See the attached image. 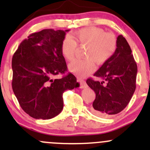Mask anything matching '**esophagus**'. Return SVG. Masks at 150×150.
<instances>
[{"mask_svg": "<svg viewBox=\"0 0 150 150\" xmlns=\"http://www.w3.org/2000/svg\"><path fill=\"white\" fill-rule=\"evenodd\" d=\"M78 81V82L80 83V87H81V88H86L87 84H86V81H84L83 79H82V78H79Z\"/></svg>", "mask_w": 150, "mask_h": 150, "instance_id": "esophagus-1", "label": "esophagus"}]
</instances>
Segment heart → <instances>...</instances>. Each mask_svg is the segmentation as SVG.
Instances as JSON below:
<instances>
[{"label": "heart", "mask_w": 150, "mask_h": 150, "mask_svg": "<svg viewBox=\"0 0 150 150\" xmlns=\"http://www.w3.org/2000/svg\"><path fill=\"white\" fill-rule=\"evenodd\" d=\"M77 45H87L85 56L87 59H75L69 64L70 72L77 76H85L94 69V62L101 65L111 58L117 49V42L111 33H105L104 30L95 26H89L73 32L66 36L61 45L64 57L72 60L75 54Z\"/></svg>", "instance_id": "heart-1"}]
</instances>
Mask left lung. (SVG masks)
<instances>
[{
	"label": "left lung",
	"instance_id": "8db88e82",
	"mask_svg": "<svg viewBox=\"0 0 150 150\" xmlns=\"http://www.w3.org/2000/svg\"><path fill=\"white\" fill-rule=\"evenodd\" d=\"M117 42L115 53L94 75L101 81L92 78L86 81L96 94L91 110L100 117H108L121 112L136 90L137 64L132 50L122 35L118 36Z\"/></svg>",
	"mask_w": 150,
	"mask_h": 150
}]
</instances>
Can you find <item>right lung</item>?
I'll return each mask as SVG.
<instances>
[{"label": "right lung", "instance_id": "obj_1", "mask_svg": "<svg viewBox=\"0 0 150 150\" xmlns=\"http://www.w3.org/2000/svg\"><path fill=\"white\" fill-rule=\"evenodd\" d=\"M69 30L44 29L23 40L12 57V89L23 110L34 119L49 120L64 107L63 93L79 87L67 71L61 45Z\"/></svg>", "mask_w": 150, "mask_h": 150}]
</instances>
